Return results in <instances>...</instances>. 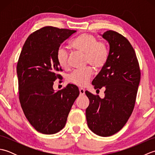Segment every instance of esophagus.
Returning a JSON list of instances; mask_svg holds the SVG:
<instances>
[{"label": "esophagus", "mask_w": 155, "mask_h": 155, "mask_svg": "<svg viewBox=\"0 0 155 155\" xmlns=\"http://www.w3.org/2000/svg\"><path fill=\"white\" fill-rule=\"evenodd\" d=\"M79 92H80V94L81 95H84L85 94V91L84 89H83V88H79Z\"/></svg>", "instance_id": "obj_1"}]
</instances>
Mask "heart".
<instances>
[{"mask_svg": "<svg viewBox=\"0 0 155 155\" xmlns=\"http://www.w3.org/2000/svg\"><path fill=\"white\" fill-rule=\"evenodd\" d=\"M72 46L78 51L86 54V62L95 68H101L106 63L108 57L107 45L103 41H97L93 35L84 33L72 42ZM57 61L62 68H66L68 64V49L61 46L57 51ZM93 71L87 67L81 70H75L68 76L70 83L79 87H84L89 83Z\"/></svg>", "mask_w": 155, "mask_h": 155, "instance_id": "heart-1", "label": "heart"}]
</instances>
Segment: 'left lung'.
Returning a JSON list of instances; mask_svg holds the SVG:
<instances>
[{"mask_svg":"<svg viewBox=\"0 0 155 155\" xmlns=\"http://www.w3.org/2000/svg\"><path fill=\"white\" fill-rule=\"evenodd\" d=\"M109 45L107 61L92 82L94 88L105 87L104 97L86 91L88 128L101 137L118 132L133 113L140 71L134 48L127 39L113 31L100 35Z\"/></svg>","mask_w":155,"mask_h":155,"instance_id":"1","label":"left lung"}]
</instances>
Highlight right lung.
<instances>
[{
  "label": "right lung",
  "mask_w": 155,
  "mask_h": 155,
  "mask_svg": "<svg viewBox=\"0 0 155 155\" xmlns=\"http://www.w3.org/2000/svg\"><path fill=\"white\" fill-rule=\"evenodd\" d=\"M77 31L45 27L31 34L22 47L16 67L19 100L29 123L42 134L58 133L65 126L79 91L68 84L55 91L54 81L61 76L57 51Z\"/></svg>",
  "instance_id": "right-lung-1"
}]
</instances>
